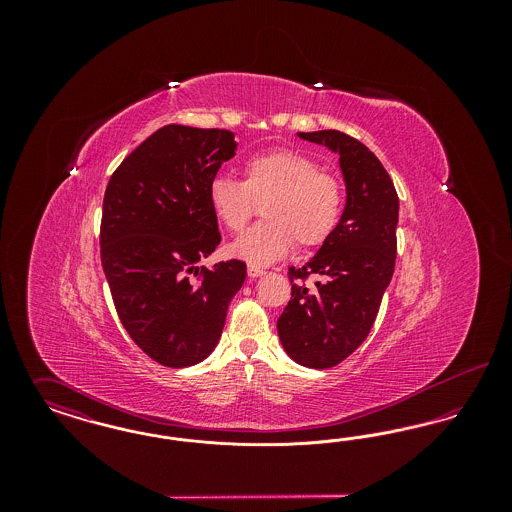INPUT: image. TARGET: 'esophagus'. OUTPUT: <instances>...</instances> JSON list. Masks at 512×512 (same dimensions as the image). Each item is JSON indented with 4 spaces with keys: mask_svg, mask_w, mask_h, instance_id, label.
Wrapping results in <instances>:
<instances>
[{
    "mask_svg": "<svg viewBox=\"0 0 512 512\" xmlns=\"http://www.w3.org/2000/svg\"><path fill=\"white\" fill-rule=\"evenodd\" d=\"M247 274H249V278H259V276L265 274V268L249 265V267H247Z\"/></svg>",
    "mask_w": 512,
    "mask_h": 512,
    "instance_id": "1",
    "label": "esophagus"
}]
</instances>
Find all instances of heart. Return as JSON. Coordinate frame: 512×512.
Masks as SVG:
<instances>
[{
	"instance_id": "1",
	"label": "heart",
	"mask_w": 512,
	"mask_h": 512,
	"mask_svg": "<svg viewBox=\"0 0 512 512\" xmlns=\"http://www.w3.org/2000/svg\"><path fill=\"white\" fill-rule=\"evenodd\" d=\"M209 205L228 232H242L263 206L265 222L249 228L228 251L253 267H265L299 249L324 244L343 211L341 182L320 171L313 157L293 149H270L249 157L244 182L217 174L209 182Z\"/></svg>"
}]
</instances>
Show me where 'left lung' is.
Wrapping results in <instances>:
<instances>
[{"label": "left lung", "mask_w": 512, "mask_h": 512, "mask_svg": "<svg viewBox=\"0 0 512 512\" xmlns=\"http://www.w3.org/2000/svg\"><path fill=\"white\" fill-rule=\"evenodd\" d=\"M340 157L345 207L332 236L301 268H290L292 299L278 318V336L295 363L330 368L366 340L390 286L399 197L390 174L359 140L340 130L297 132ZM316 276L313 287L300 280Z\"/></svg>", "instance_id": "obj_1"}]
</instances>
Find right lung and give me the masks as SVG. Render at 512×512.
<instances>
[{
	"label": "right lung",
	"mask_w": 512,
	"mask_h": 512,
	"mask_svg": "<svg viewBox=\"0 0 512 512\" xmlns=\"http://www.w3.org/2000/svg\"><path fill=\"white\" fill-rule=\"evenodd\" d=\"M236 149L230 130L167 124L107 184L103 272L128 336L159 365L184 368L207 359L244 286V261L197 267L220 244L209 182Z\"/></svg>",
	"instance_id": "right-lung-1"
}]
</instances>
